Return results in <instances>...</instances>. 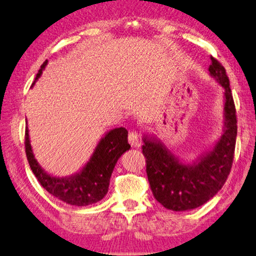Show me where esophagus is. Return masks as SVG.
I'll use <instances>...</instances> for the list:
<instances>
[{
  "mask_svg": "<svg viewBox=\"0 0 256 256\" xmlns=\"http://www.w3.org/2000/svg\"><path fill=\"white\" fill-rule=\"evenodd\" d=\"M128 142H129V144L132 146V148H138V146L140 145V137H138L136 132H129Z\"/></svg>",
  "mask_w": 256,
  "mask_h": 256,
  "instance_id": "34e87169",
  "label": "esophagus"
}]
</instances>
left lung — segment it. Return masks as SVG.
<instances>
[{"instance_id": "left-lung-1", "label": "left lung", "mask_w": 256, "mask_h": 256, "mask_svg": "<svg viewBox=\"0 0 256 256\" xmlns=\"http://www.w3.org/2000/svg\"><path fill=\"white\" fill-rule=\"evenodd\" d=\"M208 71L224 88L226 130L210 154L196 166H182L160 142L144 140L146 174L154 198L166 208L186 211L212 198L232 170L237 136L236 108L224 66L211 56Z\"/></svg>"}]
</instances>
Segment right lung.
<instances>
[{
	"label": "right lung",
	"instance_id": "1",
	"mask_svg": "<svg viewBox=\"0 0 256 256\" xmlns=\"http://www.w3.org/2000/svg\"><path fill=\"white\" fill-rule=\"evenodd\" d=\"M46 64L48 60L40 66L36 79L40 76L42 70L44 69ZM127 137L128 132L122 127L108 132L106 137L100 140L93 156L82 170V172L70 178L51 177L38 166L34 158L32 146L29 143L27 127L24 130V150L32 171L40 185L50 194L68 204L86 206L98 203L106 195L113 168L118 158L126 150L130 148Z\"/></svg>",
	"mask_w": 256,
	"mask_h": 256
}]
</instances>
